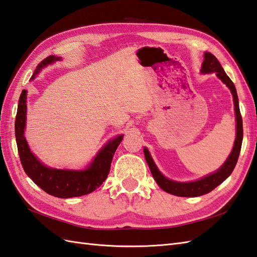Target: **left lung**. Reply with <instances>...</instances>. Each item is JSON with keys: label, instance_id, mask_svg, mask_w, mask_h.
Masks as SVG:
<instances>
[{"label": "left lung", "instance_id": "8db88e82", "mask_svg": "<svg viewBox=\"0 0 257 257\" xmlns=\"http://www.w3.org/2000/svg\"><path fill=\"white\" fill-rule=\"evenodd\" d=\"M200 72L202 74L206 73H216V75L221 80L224 84L229 87L231 91L232 96H233L234 103V111H235V121H236V133H235V140L232 151L229 154L228 159L221 165V168L218 169L216 172L211 173L209 175L201 177L200 180L193 181V182H176L172 181L170 178L165 177L162 173L160 172L158 166L154 163V161L151 157L150 152L145 147L143 153H145L146 161L150 168V171L153 175V178L156 180L157 184L162 188L164 192L180 196V197H198L210 193L211 190L216 188L218 185L221 184L223 181L228 178L231 173L233 172L235 164L237 162L238 154L241 151L242 140H243V123L242 117L240 112V107H238V98L236 94V89L233 84V82L230 80V77L225 74L221 64L218 61V59L214 57L210 52H205L204 55V62L201 64Z\"/></svg>", "mask_w": 257, "mask_h": 257}]
</instances>
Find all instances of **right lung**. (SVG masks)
Listing matches in <instances>:
<instances>
[{
  "mask_svg": "<svg viewBox=\"0 0 257 257\" xmlns=\"http://www.w3.org/2000/svg\"><path fill=\"white\" fill-rule=\"evenodd\" d=\"M61 60L60 57L49 56L41 61L34 71L31 80H34L41 70L53 62ZM27 114V91L23 89L17 106L15 120V138L17 143L21 163L28 177L45 190L47 194L59 197V198H72L87 195L98 188L109 174L110 164L118 146L123 138L119 135L109 140L100 149L84 170L55 169L41 163L37 157L31 151L25 138Z\"/></svg>",
  "mask_w": 257,
  "mask_h": 257,
  "instance_id": "right-lung-1",
  "label": "right lung"
}]
</instances>
